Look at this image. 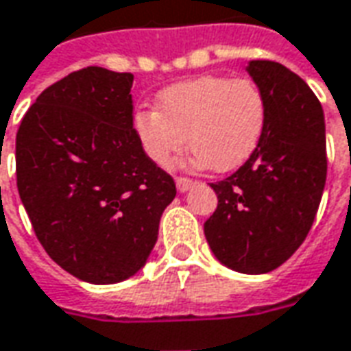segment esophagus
<instances>
[{
  "label": "esophagus",
  "mask_w": 351,
  "mask_h": 351,
  "mask_svg": "<svg viewBox=\"0 0 351 351\" xmlns=\"http://www.w3.org/2000/svg\"><path fill=\"white\" fill-rule=\"evenodd\" d=\"M192 186H193V180H190V178H182V176H180V178H176V190H178L180 193L188 192Z\"/></svg>",
  "instance_id": "esophagus-1"
}]
</instances>
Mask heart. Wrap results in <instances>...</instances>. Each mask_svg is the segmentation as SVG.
Returning <instances> with one entry per match:
<instances>
[{
	"label": "heart",
	"instance_id": "1",
	"mask_svg": "<svg viewBox=\"0 0 351 351\" xmlns=\"http://www.w3.org/2000/svg\"><path fill=\"white\" fill-rule=\"evenodd\" d=\"M266 123L268 100L261 87L226 75L169 85L159 93L158 110H138L133 117L142 150L158 167H171L190 142L193 163L217 173L241 167L258 148Z\"/></svg>",
	"mask_w": 351,
	"mask_h": 351
}]
</instances>
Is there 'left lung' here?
Returning <instances> with one entry per match:
<instances>
[{
    "mask_svg": "<svg viewBox=\"0 0 351 351\" xmlns=\"http://www.w3.org/2000/svg\"><path fill=\"white\" fill-rule=\"evenodd\" d=\"M268 100L261 144L234 175L210 188L217 210L205 237L220 264L268 274L302 245L327 180L325 116L302 77L274 60L245 68Z\"/></svg>",
    "mask_w": 351,
    "mask_h": 351,
    "instance_id": "left-lung-1",
    "label": "left lung"
}]
</instances>
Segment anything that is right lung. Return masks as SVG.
<instances>
[{
  "mask_svg": "<svg viewBox=\"0 0 351 351\" xmlns=\"http://www.w3.org/2000/svg\"><path fill=\"white\" fill-rule=\"evenodd\" d=\"M133 80L99 66L72 72L39 95L16 133V186L39 243L95 285L144 268L176 195L134 134Z\"/></svg>",
  "mask_w": 351,
  "mask_h": 351,
  "instance_id": "1",
  "label": "right lung"
}]
</instances>
